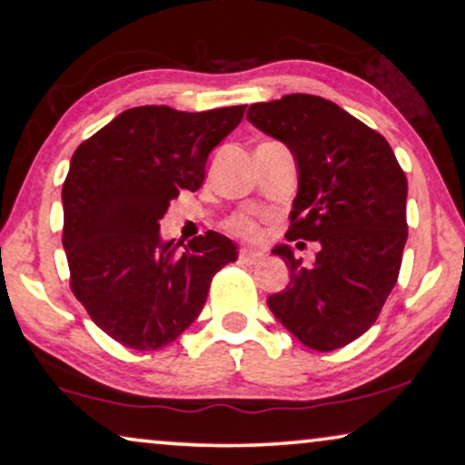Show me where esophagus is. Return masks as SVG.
Listing matches in <instances>:
<instances>
[{
  "label": "esophagus",
  "instance_id": "34e87169",
  "mask_svg": "<svg viewBox=\"0 0 465 465\" xmlns=\"http://www.w3.org/2000/svg\"><path fill=\"white\" fill-rule=\"evenodd\" d=\"M262 256H264L262 252L252 250V247H241V250H239V260H241V262H245V264H256V262H260V260H262Z\"/></svg>",
  "mask_w": 465,
  "mask_h": 465
}]
</instances>
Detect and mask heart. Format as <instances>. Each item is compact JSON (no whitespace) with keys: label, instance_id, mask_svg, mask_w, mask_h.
I'll list each match as a JSON object with an SVG mask.
<instances>
[{"label":"heart","instance_id":"1","mask_svg":"<svg viewBox=\"0 0 465 465\" xmlns=\"http://www.w3.org/2000/svg\"><path fill=\"white\" fill-rule=\"evenodd\" d=\"M231 228L234 232H239V234H243V237H247V239H256L258 234H260V228L253 224L252 220H247V218H241V220H234L232 224H231Z\"/></svg>","mask_w":465,"mask_h":465}]
</instances>
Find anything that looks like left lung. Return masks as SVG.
<instances>
[{
    "instance_id": "1",
    "label": "left lung",
    "mask_w": 465,
    "mask_h": 465,
    "mask_svg": "<svg viewBox=\"0 0 465 465\" xmlns=\"http://www.w3.org/2000/svg\"><path fill=\"white\" fill-rule=\"evenodd\" d=\"M247 120L294 156L298 193L285 237L320 243L313 266L288 243L272 247L290 283L266 304L302 345L345 347L377 322L398 282L409 237L404 171L383 135L315 94L253 104Z\"/></svg>"
}]
</instances>
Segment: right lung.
<instances>
[{"mask_svg":"<svg viewBox=\"0 0 465 465\" xmlns=\"http://www.w3.org/2000/svg\"><path fill=\"white\" fill-rule=\"evenodd\" d=\"M245 105L177 112L126 110L74 152L63 183V247L72 290L114 341L154 351L203 311L215 272L237 260L224 234L163 239L161 220L180 190L201 188L212 150Z\"/></svg>","mask_w":465,"mask_h":465,"instance_id":"add662e5","label":"right lung"}]
</instances>
